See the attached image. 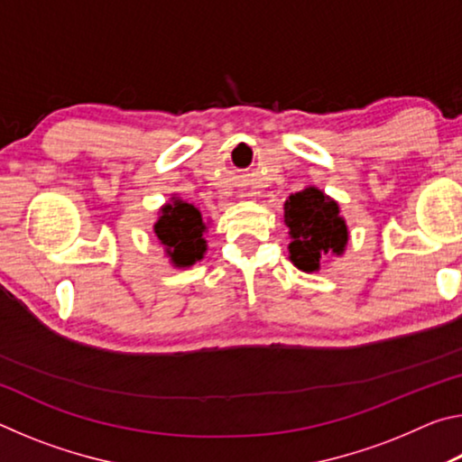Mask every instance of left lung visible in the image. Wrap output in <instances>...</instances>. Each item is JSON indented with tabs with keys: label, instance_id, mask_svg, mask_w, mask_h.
Segmentation results:
<instances>
[{
	"label": "left lung",
	"instance_id": "left-lung-1",
	"mask_svg": "<svg viewBox=\"0 0 462 462\" xmlns=\"http://www.w3.org/2000/svg\"><path fill=\"white\" fill-rule=\"evenodd\" d=\"M283 222L289 228V261L303 273L319 271L326 254L342 256L348 245V226L340 216L338 201L319 187L308 185L291 193L283 206Z\"/></svg>",
	"mask_w": 462,
	"mask_h": 462
}]
</instances>
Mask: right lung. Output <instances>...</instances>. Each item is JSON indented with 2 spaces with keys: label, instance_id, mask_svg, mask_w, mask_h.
I'll use <instances>...</instances> for the list:
<instances>
[{
  "label": "right lung",
  "instance_id": "obj_1",
  "mask_svg": "<svg viewBox=\"0 0 462 462\" xmlns=\"http://www.w3.org/2000/svg\"><path fill=\"white\" fill-rule=\"evenodd\" d=\"M159 220L154 222V234L159 238L169 263L177 269L193 267L208 253V224L201 217L195 203H187L173 195L159 209Z\"/></svg>",
  "mask_w": 462,
  "mask_h": 462
}]
</instances>
